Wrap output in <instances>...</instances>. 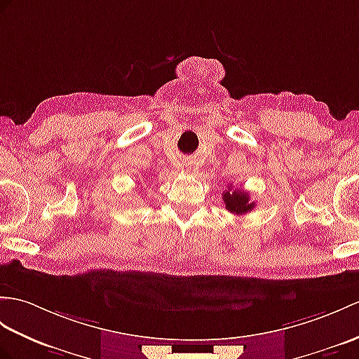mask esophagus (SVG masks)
<instances>
[{"mask_svg":"<svg viewBox=\"0 0 359 359\" xmlns=\"http://www.w3.org/2000/svg\"><path fill=\"white\" fill-rule=\"evenodd\" d=\"M189 163H191V162H189Z\"/></svg>","mask_w":359,"mask_h":359,"instance_id":"1","label":"esophagus"}]
</instances>
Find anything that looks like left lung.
Listing matches in <instances>:
<instances>
[{"label": "left lung", "instance_id": "obj_1", "mask_svg": "<svg viewBox=\"0 0 359 359\" xmlns=\"http://www.w3.org/2000/svg\"><path fill=\"white\" fill-rule=\"evenodd\" d=\"M223 202L226 210L232 214H246L252 210L255 206L254 202H251V197L246 193V191H240V189H232L228 187V189L223 193Z\"/></svg>", "mask_w": 359, "mask_h": 359}]
</instances>
